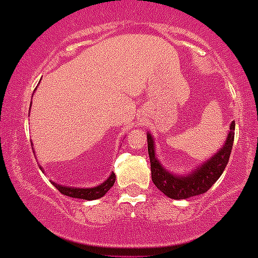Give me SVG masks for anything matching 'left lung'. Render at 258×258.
Returning a JSON list of instances; mask_svg holds the SVG:
<instances>
[{
    "label": "left lung",
    "instance_id": "left-lung-1",
    "mask_svg": "<svg viewBox=\"0 0 258 258\" xmlns=\"http://www.w3.org/2000/svg\"><path fill=\"white\" fill-rule=\"evenodd\" d=\"M235 121H231L223 147L215 152L209 160L198 166L193 167L186 174H174L162 166L156 155L155 139L151 133H147L148 156L151 161L152 181L165 196L172 200H185L193 196L207 192L220 178L228 165L234 142Z\"/></svg>",
    "mask_w": 258,
    "mask_h": 258
}]
</instances>
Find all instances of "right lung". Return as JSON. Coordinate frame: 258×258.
Here are the masks:
<instances>
[{
  "label": "right lung",
  "mask_w": 258,
  "mask_h": 258,
  "mask_svg": "<svg viewBox=\"0 0 258 258\" xmlns=\"http://www.w3.org/2000/svg\"><path fill=\"white\" fill-rule=\"evenodd\" d=\"M32 103V102H30ZM39 169L44 172V169L42 166H39ZM115 179H116V175L111 172L110 176L106 179L103 183L98 184L96 186H92V188H77V186H66V185H61V184L55 183V181H51L53 185L57 188V190H60L62 195L68 196V197H73V198H80V200H87V201H93V200H98V198L103 197L106 193L110 190L111 186L113 185L115 183Z\"/></svg>",
  "instance_id": "add662e5"
}]
</instances>
